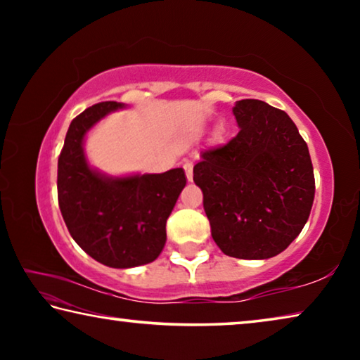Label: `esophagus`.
<instances>
[{
  "mask_svg": "<svg viewBox=\"0 0 360 360\" xmlns=\"http://www.w3.org/2000/svg\"><path fill=\"white\" fill-rule=\"evenodd\" d=\"M184 172H186V176H187V181H192L193 178V167L191 162H186L184 163Z\"/></svg>",
  "mask_w": 360,
  "mask_h": 360,
  "instance_id": "1",
  "label": "esophagus"
}]
</instances>
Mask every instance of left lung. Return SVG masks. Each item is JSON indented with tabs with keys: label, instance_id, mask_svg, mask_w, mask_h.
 Masks as SVG:
<instances>
[{
	"label": "left lung",
	"instance_id": "left-lung-1",
	"mask_svg": "<svg viewBox=\"0 0 360 360\" xmlns=\"http://www.w3.org/2000/svg\"><path fill=\"white\" fill-rule=\"evenodd\" d=\"M238 135L200 154L211 235L225 255L262 260L283 252L307 224L314 200L308 146L288 114L260 100L233 106Z\"/></svg>",
	"mask_w": 360,
	"mask_h": 360
}]
</instances>
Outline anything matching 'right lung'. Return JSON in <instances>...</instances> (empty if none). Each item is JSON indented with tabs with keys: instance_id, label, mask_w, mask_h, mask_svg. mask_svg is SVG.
I'll return each mask as SVG.
<instances>
[{
	"instance_id": "right-lung-1",
	"label": "right lung",
	"mask_w": 360,
	"mask_h": 360,
	"mask_svg": "<svg viewBox=\"0 0 360 360\" xmlns=\"http://www.w3.org/2000/svg\"><path fill=\"white\" fill-rule=\"evenodd\" d=\"M127 108L103 101L72 119L58 157V205L63 221L90 257L111 268L154 262L167 241V219L186 187V173L108 176L90 167L84 139L109 112Z\"/></svg>"
}]
</instances>
